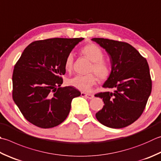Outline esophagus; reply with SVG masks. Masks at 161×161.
I'll return each mask as SVG.
<instances>
[{"mask_svg":"<svg viewBox=\"0 0 161 161\" xmlns=\"http://www.w3.org/2000/svg\"><path fill=\"white\" fill-rule=\"evenodd\" d=\"M81 96L82 97H86L88 99H92L93 97H94V96L93 94H91V93H81Z\"/></svg>","mask_w":161,"mask_h":161,"instance_id":"1","label":"esophagus"}]
</instances>
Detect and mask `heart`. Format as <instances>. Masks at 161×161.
<instances>
[{"label":"heart","instance_id":"b5f03b06","mask_svg":"<svg viewBox=\"0 0 161 161\" xmlns=\"http://www.w3.org/2000/svg\"><path fill=\"white\" fill-rule=\"evenodd\" d=\"M81 53L93 63L90 68V71H93L100 80H105L109 75V70L108 65L103 60L104 53L99 47L89 44L81 49ZM74 55L70 53L66 57L65 61V68L67 71H71L73 68ZM96 82V77L93 74L86 75H77L68 80V84L75 89L84 92L89 91Z\"/></svg>","mask_w":161,"mask_h":161}]
</instances>
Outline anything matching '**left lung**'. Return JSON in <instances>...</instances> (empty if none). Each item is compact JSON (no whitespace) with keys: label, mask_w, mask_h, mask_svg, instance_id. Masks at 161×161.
Wrapping results in <instances>:
<instances>
[{"label":"left lung","mask_w":161,"mask_h":161,"mask_svg":"<svg viewBox=\"0 0 161 161\" xmlns=\"http://www.w3.org/2000/svg\"><path fill=\"white\" fill-rule=\"evenodd\" d=\"M91 40L109 56L111 72L103 87L113 91L95 95L103 98V108L96 119L107 127L121 128L135 122L142 114L152 92V80L147 60L128 43L105 39Z\"/></svg>","instance_id":"8db88e82"}]
</instances>
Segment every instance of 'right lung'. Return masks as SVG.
<instances>
[{
  "label": "right lung",
  "mask_w": 161,
  "mask_h": 161,
  "mask_svg": "<svg viewBox=\"0 0 161 161\" xmlns=\"http://www.w3.org/2000/svg\"><path fill=\"white\" fill-rule=\"evenodd\" d=\"M80 38L35 41L21 53L12 75V97L25 119L42 128L65 121L73 98L81 93L73 86L61 87L66 57Z\"/></svg>",
  "instance_id": "1"
}]
</instances>
